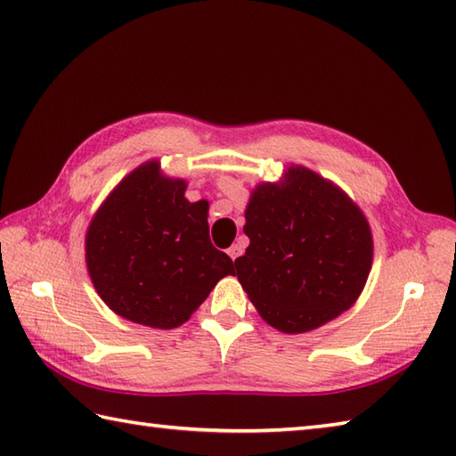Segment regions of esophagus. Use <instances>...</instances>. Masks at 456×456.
Returning a JSON list of instances; mask_svg holds the SVG:
<instances>
[{
  "instance_id": "obj_1",
  "label": "esophagus",
  "mask_w": 456,
  "mask_h": 456,
  "mask_svg": "<svg viewBox=\"0 0 456 456\" xmlns=\"http://www.w3.org/2000/svg\"><path fill=\"white\" fill-rule=\"evenodd\" d=\"M227 255H229L231 258H233V260H237L240 255H243V247H240V245H233V247H231V248L227 250Z\"/></svg>"
}]
</instances>
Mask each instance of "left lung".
<instances>
[{
  "label": "left lung",
  "mask_w": 456,
  "mask_h": 456,
  "mask_svg": "<svg viewBox=\"0 0 456 456\" xmlns=\"http://www.w3.org/2000/svg\"><path fill=\"white\" fill-rule=\"evenodd\" d=\"M250 245L237 278L266 323L304 333L346 312L372 266L368 221L346 193L304 167L260 183L245 211Z\"/></svg>",
  "instance_id": "1"
}]
</instances>
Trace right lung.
I'll return each mask as SVG.
<instances>
[{
    "mask_svg": "<svg viewBox=\"0 0 456 456\" xmlns=\"http://www.w3.org/2000/svg\"><path fill=\"white\" fill-rule=\"evenodd\" d=\"M186 182L164 178L157 162L133 170L95 213L86 263L102 299L129 322L182 325L233 260L211 245L208 201L183 198Z\"/></svg>",
    "mask_w": 456,
    "mask_h": 456,
    "instance_id": "add662e5",
    "label": "right lung"
}]
</instances>
